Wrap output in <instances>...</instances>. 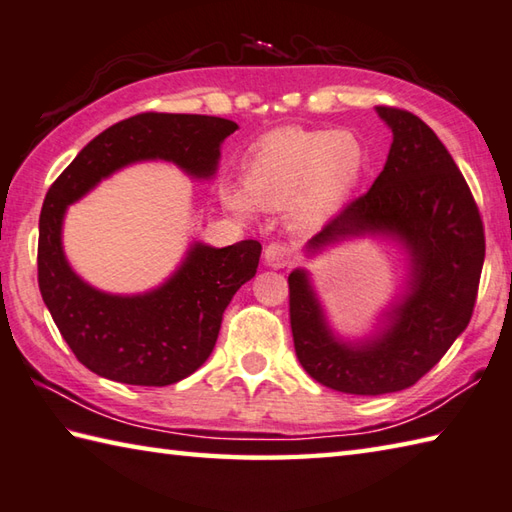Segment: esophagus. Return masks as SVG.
<instances>
[{
  "label": "esophagus",
  "mask_w": 512,
  "mask_h": 512,
  "mask_svg": "<svg viewBox=\"0 0 512 512\" xmlns=\"http://www.w3.org/2000/svg\"><path fill=\"white\" fill-rule=\"evenodd\" d=\"M264 259L266 264L271 268H284L291 264L293 259V250L288 248L286 244H280V241H275V244H268L264 250Z\"/></svg>",
  "instance_id": "34e87169"
}]
</instances>
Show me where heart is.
I'll return each mask as SVG.
<instances>
[{
	"label": "heart",
	"instance_id": "heart-1",
	"mask_svg": "<svg viewBox=\"0 0 512 512\" xmlns=\"http://www.w3.org/2000/svg\"><path fill=\"white\" fill-rule=\"evenodd\" d=\"M367 154L347 129L286 127L262 138L244 163V188L224 181L219 199L237 215L282 208L295 228H315L356 190Z\"/></svg>",
	"mask_w": 512,
	"mask_h": 512
}]
</instances>
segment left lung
Listing matches in <instances>:
<instances>
[{"label":"left lung","mask_w":512,"mask_h":512,"mask_svg":"<svg viewBox=\"0 0 512 512\" xmlns=\"http://www.w3.org/2000/svg\"><path fill=\"white\" fill-rule=\"evenodd\" d=\"M392 129L387 163L369 192L333 217L306 250L318 255L353 237H387L410 255L407 291L371 338L331 331L309 273L288 275L295 353L320 385L356 396L401 392L452 347L475 311L486 237L475 197L450 152L421 118L376 107Z\"/></svg>","instance_id":"left-lung-1"}]
</instances>
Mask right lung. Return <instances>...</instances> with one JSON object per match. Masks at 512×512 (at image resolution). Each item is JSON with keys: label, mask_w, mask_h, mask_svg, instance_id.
<instances>
[{"label": "right lung", "mask_w": 512, "mask_h": 512, "mask_svg": "<svg viewBox=\"0 0 512 512\" xmlns=\"http://www.w3.org/2000/svg\"><path fill=\"white\" fill-rule=\"evenodd\" d=\"M237 123L199 114H138L82 147L46 192L37 241V284L55 327L94 374L125 385L165 387L194 374L215 349L226 306L257 273L262 244H192L172 277L141 295H111L82 280L62 248L73 201L138 161H170L194 179L217 172L219 147Z\"/></svg>", "instance_id": "obj_1"}]
</instances>
